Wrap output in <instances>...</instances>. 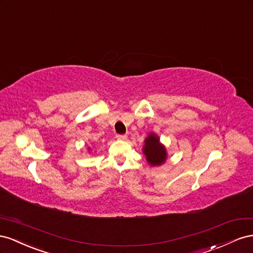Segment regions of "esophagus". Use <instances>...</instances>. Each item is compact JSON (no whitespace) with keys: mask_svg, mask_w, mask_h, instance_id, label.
Segmentation results:
<instances>
[{"mask_svg":"<svg viewBox=\"0 0 253 253\" xmlns=\"http://www.w3.org/2000/svg\"><path fill=\"white\" fill-rule=\"evenodd\" d=\"M117 139L120 141H125V140H127V135L126 134H117Z\"/></svg>","mask_w":253,"mask_h":253,"instance_id":"1","label":"esophagus"}]
</instances>
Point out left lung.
I'll return each mask as SVG.
<instances>
[{
	"label": "left lung",
	"mask_w": 253,
	"mask_h": 253,
	"mask_svg": "<svg viewBox=\"0 0 253 253\" xmlns=\"http://www.w3.org/2000/svg\"><path fill=\"white\" fill-rule=\"evenodd\" d=\"M142 150L151 168L161 167L168 160L167 147L160 142V138L155 132H150L146 136Z\"/></svg>",
	"instance_id": "obj_1"
}]
</instances>
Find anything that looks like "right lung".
<instances>
[{"label": "right lung", "mask_w": 253, "mask_h": 253, "mask_svg": "<svg viewBox=\"0 0 253 253\" xmlns=\"http://www.w3.org/2000/svg\"><path fill=\"white\" fill-rule=\"evenodd\" d=\"M88 150H91V147H88Z\"/></svg>", "instance_id": "1"}]
</instances>
